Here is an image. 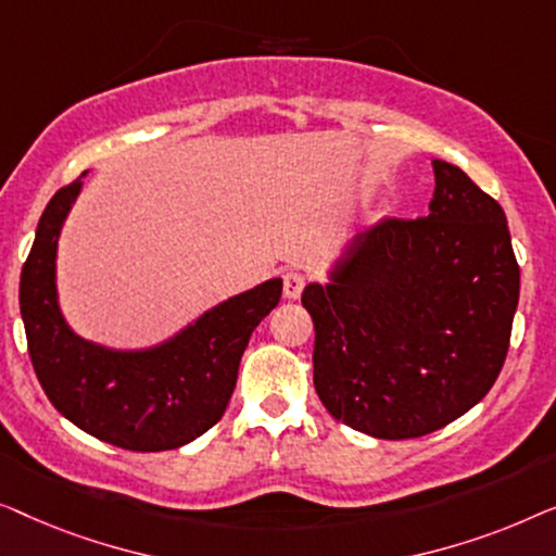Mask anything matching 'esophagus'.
I'll list each match as a JSON object with an SVG mask.
<instances>
[{
  "mask_svg": "<svg viewBox=\"0 0 556 556\" xmlns=\"http://www.w3.org/2000/svg\"><path fill=\"white\" fill-rule=\"evenodd\" d=\"M304 285H307V277H304L302 271H294V269L285 271V296L287 300H296V296L302 294Z\"/></svg>",
  "mask_w": 556,
  "mask_h": 556,
  "instance_id": "esophagus-1",
  "label": "esophagus"
}]
</instances>
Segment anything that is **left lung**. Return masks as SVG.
I'll return each instance as SVG.
<instances>
[{
  "label": "left lung",
  "instance_id": "8db88e82",
  "mask_svg": "<svg viewBox=\"0 0 556 556\" xmlns=\"http://www.w3.org/2000/svg\"><path fill=\"white\" fill-rule=\"evenodd\" d=\"M433 170L431 214L367 226L332 285L302 294L319 401L386 441L433 433L489 393L519 302L504 208L458 166Z\"/></svg>",
  "mask_w": 556,
  "mask_h": 556
}]
</instances>
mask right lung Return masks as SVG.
<instances>
[{
    "instance_id": "1",
    "label": "right lung",
    "mask_w": 556,
    "mask_h": 556,
    "mask_svg": "<svg viewBox=\"0 0 556 556\" xmlns=\"http://www.w3.org/2000/svg\"><path fill=\"white\" fill-rule=\"evenodd\" d=\"M83 181L62 186L22 267L20 312L37 380L67 420L125 451H170L218 424L254 327L279 304L281 279L231 296L161 348L118 353L65 325L54 289L60 226Z\"/></svg>"
}]
</instances>
